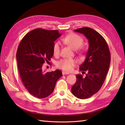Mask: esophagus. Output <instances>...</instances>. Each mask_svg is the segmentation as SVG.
Listing matches in <instances>:
<instances>
[{
    "instance_id": "esophagus-1",
    "label": "esophagus",
    "mask_w": 125,
    "mask_h": 125,
    "mask_svg": "<svg viewBox=\"0 0 125 125\" xmlns=\"http://www.w3.org/2000/svg\"><path fill=\"white\" fill-rule=\"evenodd\" d=\"M62 74L63 75H68V74H69V73L65 72V71H62Z\"/></svg>"
}]
</instances>
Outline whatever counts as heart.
Returning a JSON list of instances; mask_svg holds the SVG:
<instances>
[{
	"instance_id": "b5f03b06",
	"label": "heart",
	"mask_w": 125,
	"mask_h": 125,
	"mask_svg": "<svg viewBox=\"0 0 125 125\" xmlns=\"http://www.w3.org/2000/svg\"><path fill=\"white\" fill-rule=\"evenodd\" d=\"M62 41L73 49H78L79 51H84V47L81 46L83 43V39L75 33L67 34L62 39ZM60 45L59 42H56L53 47V54L57 56L60 53ZM76 64V61L72 58H64L56 63L57 67L65 71H70Z\"/></svg>"
}]
</instances>
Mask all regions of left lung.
Masks as SVG:
<instances>
[{
	"label": "left lung",
	"mask_w": 125,
	"mask_h": 125,
	"mask_svg": "<svg viewBox=\"0 0 125 125\" xmlns=\"http://www.w3.org/2000/svg\"><path fill=\"white\" fill-rule=\"evenodd\" d=\"M74 31L83 34L89 43L85 60L79 67L83 73L86 71V76L77 75L76 83L71 87L75 96L85 99L96 94L102 86L109 69L111 54L106 41L97 31L86 27Z\"/></svg>",
	"instance_id": "obj_1"
}]
</instances>
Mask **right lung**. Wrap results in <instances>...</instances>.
I'll return each mask as SVG.
<instances>
[{"label": "right lung", "mask_w": 125, "mask_h": 125, "mask_svg": "<svg viewBox=\"0 0 125 125\" xmlns=\"http://www.w3.org/2000/svg\"><path fill=\"white\" fill-rule=\"evenodd\" d=\"M61 35L58 30L37 28L26 34L19 44L16 57L20 78L29 93L36 98L52 94L62 76L60 70H43V64L54 54V41Z\"/></svg>", "instance_id": "1"}]
</instances>
